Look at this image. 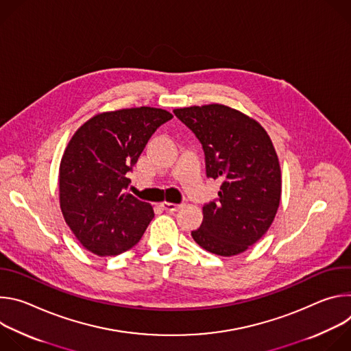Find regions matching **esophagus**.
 Masks as SVG:
<instances>
[{
	"instance_id": "obj_1",
	"label": "esophagus",
	"mask_w": 351,
	"mask_h": 351,
	"mask_svg": "<svg viewBox=\"0 0 351 351\" xmlns=\"http://www.w3.org/2000/svg\"><path fill=\"white\" fill-rule=\"evenodd\" d=\"M161 207H162V210H165L167 213H175V211H178L182 206H180V204H173V203H167V202H164V203H161Z\"/></svg>"
}]
</instances>
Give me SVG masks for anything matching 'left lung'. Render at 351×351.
<instances>
[{
    "mask_svg": "<svg viewBox=\"0 0 351 351\" xmlns=\"http://www.w3.org/2000/svg\"><path fill=\"white\" fill-rule=\"evenodd\" d=\"M203 144L207 176L221 179L215 202L191 232L207 252L230 257L258 241L272 225L282 193L280 165L265 129L222 104L173 110Z\"/></svg>",
    "mask_w": 351,
    "mask_h": 351,
    "instance_id": "8db88e82",
    "label": "left lung"
}]
</instances>
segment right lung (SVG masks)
Returning a JSON list of instances; mask_svg holds the SVG:
<instances>
[{
    "label": "right lung",
    "instance_id": "add662e5",
    "mask_svg": "<svg viewBox=\"0 0 351 351\" xmlns=\"http://www.w3.org/2000/svg\"><path fill=\"white\" fill-rule=\"evenodd\" d=\"M172 117L152 107L101 112L69 140L60 165V206L76 239L93 254L126 252L154 218L152 204L128 191V173L149 137Z\"/></svg>",
    "mask_w": 351,
    "mask_h": 351
}]
</instances>
